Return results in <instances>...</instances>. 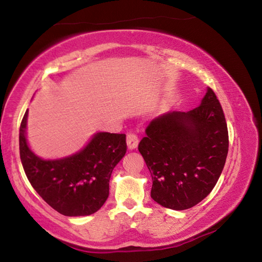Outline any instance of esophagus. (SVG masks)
<instances>
[{"instance_id":"1","label":"esophagus","mask_w":262,"mask_h":262,"mask_svg":"<svg viewBox=\"0 0 262 262\" xmlns=\"http://www.w3.org/2000/svg\"><path fill=\"white\" fill-rule=\"evenodd\" d=\"M137 144H139V136L134 133H129V134H127V147L128 149H135L137 147Z\"/></svg>"}]
</instances>
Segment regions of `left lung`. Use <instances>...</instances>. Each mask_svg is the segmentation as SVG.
<instances>
[{
    "mask_svg": "<svg viewBox=\"0 0 262 262\" xmlns=\"http://www.w3.org/2000/svg\"><path fill=\"white\" fill-rule=\"evenodd\" d=\"M145 133L139 151L151 174L154 201L173 210L201 202L215 187L229 150L227 121L215 92L208 88L199 107L164 114Z\"/></svg>",
    "mask_w": 262,
    "mask_h": 262,
    "instance_id": "1",
    "label": "left lung"
}]
</instances>
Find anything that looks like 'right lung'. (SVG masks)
<instances>
[{"label":"right lung","instance_id":"add662e5","mask_svg":"<svg viewBox=\"0 0 262 262\" xmlns=\"http://www.w3.org/2000/svg\"><path fill=\"white\" fill-rule=\"evenodd\" d=\"M26 111L19 127V155L30 184L42 200L64 216H86L108 198L110 178L127 151L126 135L98 133L85 148L59 161H42L26 143Z\"/></svg>","mask_w":262,"mask_h":262}]
</instances>
